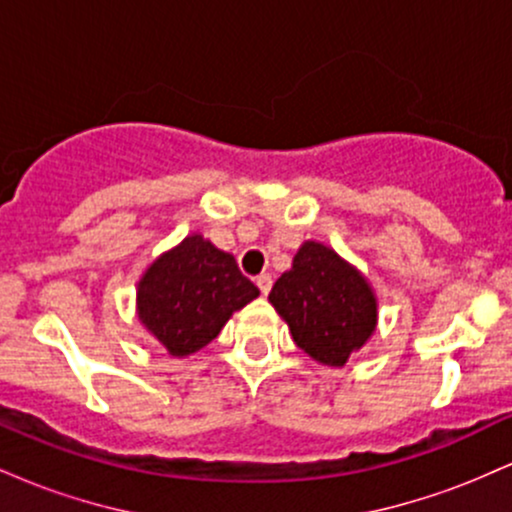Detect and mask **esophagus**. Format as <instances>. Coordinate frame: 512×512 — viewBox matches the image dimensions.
<instances>
[{"mask_svg":"<svg viewBox=\"0 0 512 512\" xmlns=\"http://www.w3.org/2000/svg\"><path fill=\"white\" fill-rule=\"evenodd\" d=\"M257 289H260L264 296H267V293L272 291V274H260V276H257Z\"/></svg>","mask_w":512,"mask_h":512,"instance_id":"34e87169","label":"esophagus"}]
</instances>
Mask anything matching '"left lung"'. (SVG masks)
I'll return each mask as SVG.
<instances>
[{"instance_id":"1","label":"left lung","mask_w":512,"mask_h":512,"mask_svg":"<svg viewBox=\"0 0 512 512\" xmlns=\"http://www.w3.org/2000/svg\"><path fill=\"white\" fill-rule=\"evenodd\" d=\"M269 303L289 322L293 342L325 366H344L375 330V296L337 252L305 243L276 279Z\"/></svg>"}]
</instances>
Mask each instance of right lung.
Returning <instances> with one entry per match:
<instances>
[{"label":"right lung","mask_w":512,"mask_h":512,"mask_svg":"<svg viewBox=\"0 0 512 512\" xmlns=\"http://www.w3.org/2000/svg\"><path fill=\"white\" fill-rule=\"evenodd\" d=\"M260 296L228 252L202 236L185 238L139 281V320L170 356L207 346L236 310Z\"/></svg>","instance_id":"obj_1"}]
</instances>
